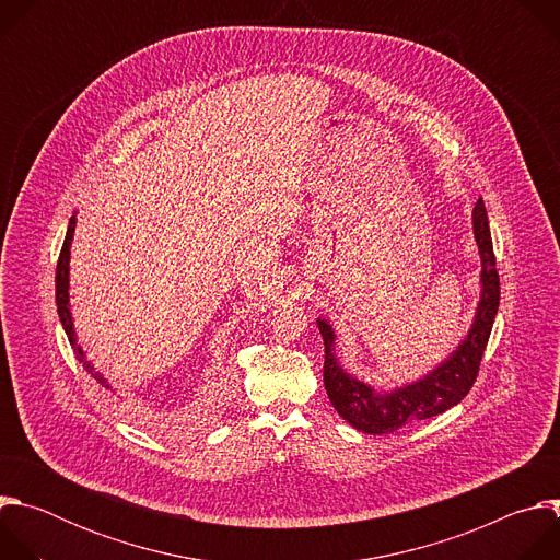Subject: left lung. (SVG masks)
<instances>
[{
	"mask_svg": "<svg viewBox=\"0 0 560 560\" xmlns=\"http://www.w3.org/2000/svg\"><path fill=\"white\" fill-rule=\"evenodd\" d=\"M471 225L478 255H481V296H478L471 328L458 348L419 381L389 392H378L354 374H348L335 352V328L326 318H316V326L326 343V392L339 417H343L354 430L365 434H392L415 421L432 419L454 408L474 385L501 299V281L483 199H478L474 206Z\"/></svg>",
	"mask_w": 560,
	"mask_h": 560,
	"instance_id": "8db88e82",
	"label": "left lung"
}]
</instances>
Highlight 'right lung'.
<instances>
[{
    "label": "right lung",
    "mask_w": 560,
    "mask_h": 560,
    "mask_svg": "<svg viewBox=\"0 0 560 560\" xmlns=\"http://www.w3.org/2000/svg\"><path fill=\"white\" fill-rule=\"evenodd\" d=\"M74 223H77V217L72 214L70 221H68V230H66V238H63V246H61V253H59V261H57V272H55V301H57V312H59V322L68 335V341L70 346L74 348V354L79 359V363H82L86 368V372L97 378L100 385H104L106 389H110V383L104 378L102 372H97L91 361L86 359L82 346L77 343V337H74V324H72V314H70V294H68V288H70V279H68V272H70V244H72V234H74Z\"/></svg>",
    "instance_id": "right-lung-1"
}]
</instances>
